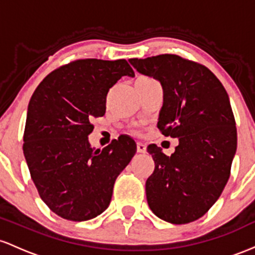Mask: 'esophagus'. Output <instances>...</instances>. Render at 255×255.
<instances>
[{"label": "esophagus", "instance_id": "34e87169", "mask_svg": "<svg viewBox=\"0 0 255 255\" xmlns=\"http://www.w3.org/2000/svg\"><path fill=\"white\" fill-rule=\"evenodd\" d=\"M137 151H138V153H145V151H147V147H145L144 143H137Z\"/></svg>", "mask_w": 255, "mask_h": 255}]
</instances>
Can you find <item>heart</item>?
Listing matches in <instances>:
<instances>
[{"instance_id":"heart-1","label":"heart","mask_w":255,"mask_h":255,"mask_svg":"<svg viewBox=\"0 0 255 255\" xmlns=\"http://www.w3.org/2000/svg\"><path fill=\"white\" fill-rule=\"evenodd\" d=\"M144 79H148V81H153V79H150V78H144Z\"/></svg>"}]
</instances>
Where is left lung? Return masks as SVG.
Returning <instances> with one entry per match:
<instances>
[{
  "mask_svg": "<svg viewBox=\"0 0 255 255\" xmlns=\"http://www.w3.org/2000/svg\"><path fill=\"white\" fill-rule=\"evenodd\" d=\"M128 61L161 83L158 128L179 141L171 156L148 145L155 162L145 182L148 205L165 222L191 223L208 212L230 177L237 131L228 93L206 66L176 54Z\"/></svg>",
  "mask_w": 255,
  "mask_h": 255,
  "instance_id": "1",
  "label": "left lung"
}]
</instances>
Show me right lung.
<instances>
[{"instance_id": "add662e5", "label": "right lung", "mask_w": 255, "mask_h": 255, "mask_svg": "<svg viewBox=\"0 0 255 255\" xmlns=\"http://www.w3.org/2000/svg\"><path fill=\"white\" fill-rule=\"evenodd\" d=\"M123 76H135L125 59L74 60L48 74L28 102L22 150L39 196L61 218L84 222L104 212L135 155L128 136L102 150L88 141L90 120L104 116L108 91Z\"/></svg>"}]
</instances>
